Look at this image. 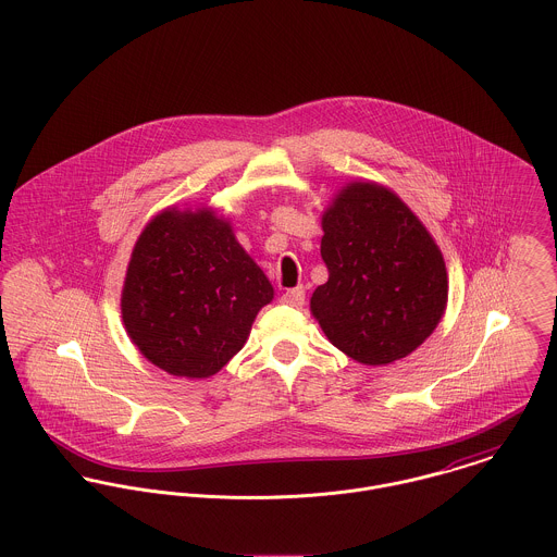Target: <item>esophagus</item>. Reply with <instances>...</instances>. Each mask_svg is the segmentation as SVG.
Returning a JSON list of instances; mask_svg holds the SVG:
<instances>
[{
    "label": "esophagus",
    "mask_w": 557,
    "mask_h": 557,
    "mask_svg": "<svg viewBox=\"0 0 557 557\" xmlns=\"http://www.w3.org/2000/svg\"><path fill=\"white\" fill-rule=\"evenodd\" d=\"M281 302L287 305V307H302L305 305V287H294V289H287L283 296H281Z\"/></svg>",
    "instance_id": "obj_1"
}]
</instances>
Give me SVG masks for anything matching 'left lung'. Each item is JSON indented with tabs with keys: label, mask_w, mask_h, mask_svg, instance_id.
Here are the masks:
<instances>
[{
	"label": "left lung",
	"mask_w": 557,
	"mask_h": 557,
	"mask_svg": "<svg viewBox=\"0 0 557 557\" xmlns=\"http://www.w3.org/2000/svg\"><path fill=\"white\" fill-rule=\"evenodd\" d=\"M327 281L311 311L334 347L362 364L411 354L435 330L448 300L437 244L384 186L343 188L321 221Z\"/></svg>",
	"instance_id": "1"
}]
</instances>
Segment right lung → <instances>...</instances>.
<instances>
[{
	"label": "right lung",
	"instance_id": "obj_1",
	"mask_svg": "<svg viewBox=\"0 0 557 557\" xmlns=\"http://www.w3.org/2000/svg\"><path fill=\"white\" fill-rule=\"evenodd\" d=\"M274 296L230 223L212 212L159 214L137 239L122 292V319L162 371L201 380L219 373Z\"/></svg>",
	"mask_w": 557,
	"mask_h": 557
}]
</instances>
